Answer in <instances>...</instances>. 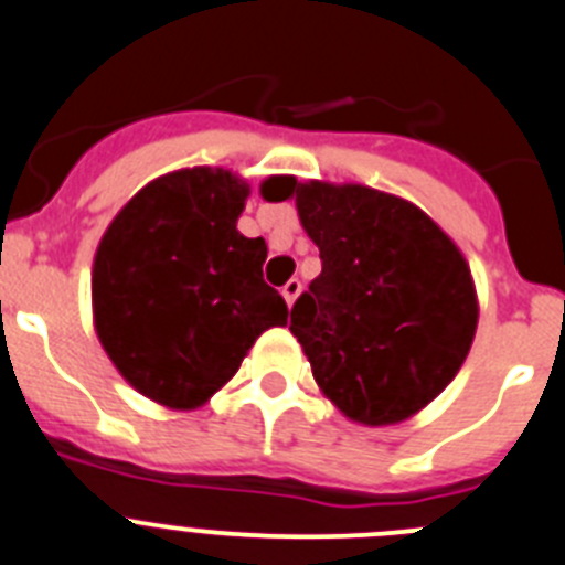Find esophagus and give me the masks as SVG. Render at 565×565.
Segmentation results:
<instances>
[{"mask_svg":"<svg viewBox=\"0 0 565 565\" xmlns=\"http://www.w3.org/2000/svg\"><path fill=\"white\" fill-rule=\"evenodd\" d=\"M299 291H302V282H299V279H288L286 286H282V297H286L288 308H291L294 299L299 297Z\"/></svg>","mask_w":565,"mask_h":565,"instance_id":"obj_1","label":"esophagus"}]
</instances>
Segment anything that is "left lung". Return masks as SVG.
Returning <instances> with one entry per match:
<instances>
[{
    "label": "left lung",
    "mask_w": 565,
    "mask_h": 565,
    "mask_svg": "<svg viewBox=\"0 0 565 565\" xmlns=\"http://www.w3.org/2000/svg\"><path fill=\"white\" fill-rule=\"evenodd\" d=\"M297 199L322 274L291 308L324 395L355 423L390 426L431 403L462 366L476 333L470 268L454 241L397 195L361 184L266 181Z\"/></svg>",
    "instance_id": "left-lung-1"
}]
</instances>
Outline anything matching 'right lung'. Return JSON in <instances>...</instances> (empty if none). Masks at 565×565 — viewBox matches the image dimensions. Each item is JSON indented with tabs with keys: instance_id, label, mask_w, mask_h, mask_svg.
Instances as JSON below:
<instances>
[{
	"instance_id": "add662e5",
	"label": "right lung",
	"mask_w": 565,
	"mask_h": 565,
	"mask_svg": "<svg viewBox=\"0 0 565 565\" xmlns=\"http://www.w3.org/2000/svg\"><path fill=\"white\" fill-rule=\"evenodd\" d=\"M246 195L230 170L168 173L122 206L97 246L100 344L162 406H201L263 330L288 322L286 299L263 279L266 241L237 232Z\"/></svg>"
}]
</instances>
